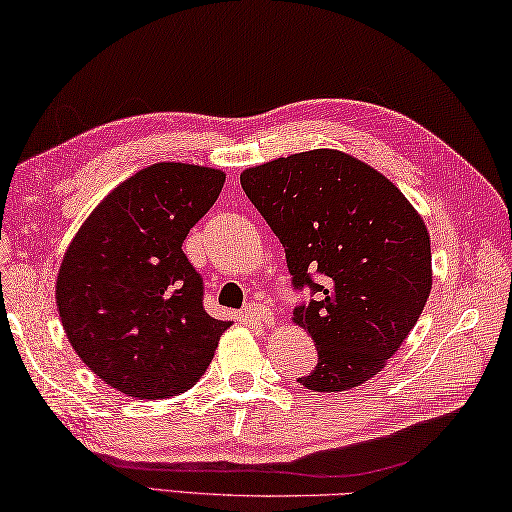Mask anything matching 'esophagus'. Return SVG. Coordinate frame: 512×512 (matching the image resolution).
<instances>
[{
	"mask_svg": "<svg viewBox=\"0 0 512 512\" xmlns=\"http://www.w3.org/2000/svg\"><path fill=\"white\" fill-rule=\"evenodd\" d=\"M246 315L250 318V322H255L257 327H271L273 324V313L268 309L266 304H250L246 306Z\"/></svg>",
	"mask_w": 512,
	"mask_h": 512,
	"instance_id": "34e87169",
	"label": "esophagus"
}]
</instances>
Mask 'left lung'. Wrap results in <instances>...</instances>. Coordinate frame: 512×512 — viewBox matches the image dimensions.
I'll return each instance as SVG.
<instances>
[{
    "label": "left lung",
    "instance_id": "left-lung-1",
    "mask_svg": "<svg viewBox=\"0 0 512 512\" xmlns=\"http://www.w3.org/2000/svg\"><path fill=\"white\" fill-rule=\"evenodd\" d=\"M241 188L286 250L293 284L318 297L293 324L318 347L300 383L347 392L383 371L432 291L430 232L396 185L340 150H309L246 167ZM315 270L322 285L310 280Z\"/></svg>",
    "mask_w": 512,
    "mask_h": 512
}]
</instances>
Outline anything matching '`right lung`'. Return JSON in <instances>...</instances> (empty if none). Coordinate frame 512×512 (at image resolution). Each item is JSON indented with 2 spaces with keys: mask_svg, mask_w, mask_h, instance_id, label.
Wrapping results in <instances>:
<instances>
[{
  "mask_svg": "<svg viewBox=\"0 0 512 512\" xmlns=\"http://www.w3.org/2000/svg\"><path fill=\"white\" fill-rule=\"evenodd\" d=\"M224 170L154 163L118 183L71 239L55 302L73 351L141 401L188 392L206 374L230 320L203 311V284L183 253L215 206Z\"/></svg>",
  "mask_w": 512,
  "mask_h": 512,
  "instance_id": "1",
  "label": "right lung"
}]
</instances>
